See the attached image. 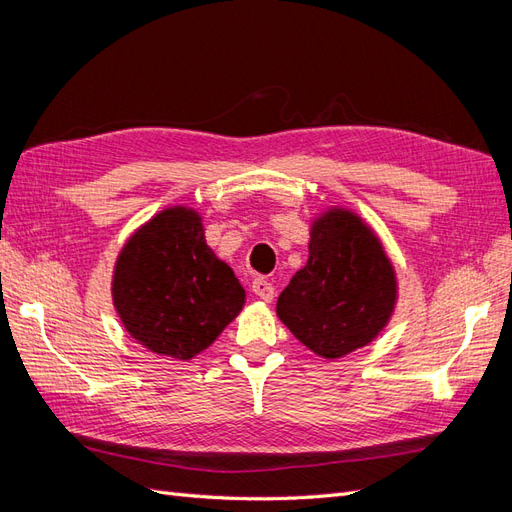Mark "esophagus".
I'll use <instances>...</instances> for the list:
<instances>
[{"label": "esophagus", "mask_w": 512, "mask_h": 512, "mask_svg": "<svg viewBox=\"0 0 512 512\" xmlns=\"http://www.w3.org/2000/svg\"><path fill=\"white\" fill-rule=\"evenodd\" d=\"M252 292L256 294V297H260L262 301H273V294H275V288L269 280H265V277H256V280L252 282Z\"/></svg>", "instance_id": "esophagus-1"}]
</instances>
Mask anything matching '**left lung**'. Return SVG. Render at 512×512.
Here are the masks:
<instances>
[{"mask_svg":"<svg viewBox=\"0 0 512 512\" xmlns=\"http://www.w3.org/2000/svg\"><path fill=\"white\" fill-rule=\"evenodd\" d=\"M395 273L354 213L333 209L312 228L307 265L277 299V316L303 346L339 359L367 346L395 305Z\"/></svg>","mask_w":512,"mask_h":512,"instance_id":"8db88e82","label":"left lung"}]
</instances>
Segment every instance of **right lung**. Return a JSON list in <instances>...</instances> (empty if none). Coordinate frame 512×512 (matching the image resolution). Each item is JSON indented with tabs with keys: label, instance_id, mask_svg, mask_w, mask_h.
<instances>
[{
	"label": "right lung",
	"instance_id": "add662e5",
	"mask_svg": "<svg viewBox=\"0 0 512 512\" xmlns=\"http://www.w3.org/2000/svg\"><path fill=\"white\" fill-rule=\"evenodd\" d=\"M113 299L123 327L143 346L192 359L241 312L245 292L205 243L198 215L175 207L136 230L123 247Z\"/></svg>",
	"mask_w": 512,
	"mask_h": 512
}]
</instances>
